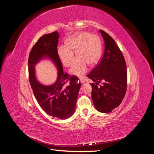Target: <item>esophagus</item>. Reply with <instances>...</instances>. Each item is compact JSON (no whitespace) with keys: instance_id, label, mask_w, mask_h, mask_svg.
<instances>
[{"instance_id":"obj_1","label":"esophagus","mask_w":154,"mask_h":154,"mask_svg":"<svg viewBox=\"0 0 154 154\" xmlns=\"http://www.w3.org/2000/svg\"><path fill=\"white\" fill-rule=\"evenodd\" d=\"M81 83H85V80L81 79Z\"/></svg>"}]
</instances>
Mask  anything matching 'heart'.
<instances>
[{
	"instance_id": "heart-1",
	"label": "heart",
	"mask_w": 154,
	"mask_h": 154,
	"mask_svg": "<svg viewBox=\"0 0 154 154\" xmlns=\"http://www.w3.org/2000/svg\"><path fill=\"white\" fill-rule=\"evenodd\" d=\"M64 46L58 47L57 54L61 63L65 66H71L75 53L78 58L74 61L69 72L72 75L82 77L87 69L88 64L93 65L101 58V42L96 34L80 32L67 38Z\"/></svg>"
}]
</instances>
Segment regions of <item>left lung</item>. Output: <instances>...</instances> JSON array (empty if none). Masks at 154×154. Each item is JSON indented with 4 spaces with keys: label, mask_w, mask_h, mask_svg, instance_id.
<instances>
[{
    "label": "left lung",
    "mask_w": 154,
    "mask_h": 154,
    "mask_svg": "<svg viewBox=\"0 0 154 154\" xmlns=\"http://www.w3.org/2000/svg\"><path fill=\"white\" fill-rule=\"evenodd\" d=\"M105 44L101 61L87 77L93 80L91 97L97 111L109 113L118 107L125 95L127 87V65L115 40L100 30ZM101 82L102 86L98 85Z\"/></svg>",
    "instance_id": "1"
}]
</instances>
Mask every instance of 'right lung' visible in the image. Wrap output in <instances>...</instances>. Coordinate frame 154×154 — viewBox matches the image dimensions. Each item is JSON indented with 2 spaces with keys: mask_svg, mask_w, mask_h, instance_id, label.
Here are the masks:
<instances>
[{
  "mask_svg": "<svg viewBox=\"0 0 154 154\" xmlns=\"http://www.w3.org/2000/svg\"><path fill=\"white\" fill-rule=\"evenodd\" d=\"M58 39L57 31L41 37L29 53L28 69L30 84L41 108L50 116L63 120L74 114L81 83H76L77 77L64 72L57 54ZM44 59L50 60L58 70L57 80L50 86L42 85L36 78L35 67Z\"/></svg>",
  "mask_w": 154,
  "mask_h": 154,
  "instance_id": "add662e5",
  "label": "right lung"
}]
</instances>
